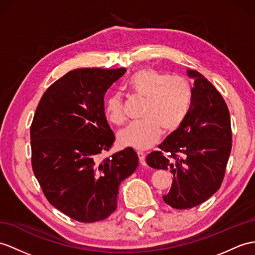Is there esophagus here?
Segmentation results:
<instances>
[{"instance_id":"esophagus-1","label":"esophagus","mask_w":255,"mask_h":255,"mask_svg":"<svg viewBox=\"0 0 255 255\" xmlns=\"http://www.w3.org/2000/svg\"><path fill=\"white\" fill-rule=\"evenodd\" d=\"M137 156L139 159V163L141 165H146V161H145V153L142 151H137Z\"/></svg>"}]
</instances>
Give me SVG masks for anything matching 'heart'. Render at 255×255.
<instances>
[{
    "mask_svg": "<svg viewBox=\"0 0 255 255\" xmlns=\"http://www.w3.org/2000/svg\"><path fill=\"white\" fill-rule=\"evenodd\" d=\"M134 94L146 98L142 120L131 122L118 135L123 146L135 149L150 148L162 134L174 132L182 126L190 108L192 91L188 80L177 74L169 76L151 68L134 72L128 81ZM104 113L110 123L119 126L126 121L120 93L110 94L104 105Z\"/></svg>",
    "mask_w": 255,
    "mask_h": 255,
    "instance_id": "heart-1",
    "label": "heart"
}]
</instances>
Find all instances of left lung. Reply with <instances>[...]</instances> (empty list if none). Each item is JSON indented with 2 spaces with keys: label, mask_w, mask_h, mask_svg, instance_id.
I'll list each match as a JSON object with an SVG mask.
<instances>
[{
  "label": "left lung",
  "mask_w": 255,
  "mask_h": 255,
  "mask_svg": "<svg viewBox=\"0 0 255 255\" xmlns=\"http://www.w3.org/2000/svg\"><path fill=\"white\" fill-rule=\"evenodd\" d=\"M188 115L176 131L147 156L153 169L170 170L173 182L163 201L174 209H190L221 187L232 151L231 116L224 98L197 70Z\"/></svg>",
  "instance_id": "1"
}]
</instances>
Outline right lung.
<instances>
[{
  "mask_svg": "<svg viewBox=\"0 0 255 255\" xmlns=\"http://www.w3.org/2000/svg\"><path fill=\"white\" fill-rule=\"evenodd\" d=\"M126 71H69L44 92L31 123V164L43 194L79 222L107 219L117 209L119 185L138 165L129 147L101 159L116 138L105 117L104 96Z\"/></svg>",
  "mask_w": 255,
  "mask_h": 255,
  "instance_id": "right-lung-1",
  "label": "right lung"
}]
</instances>
